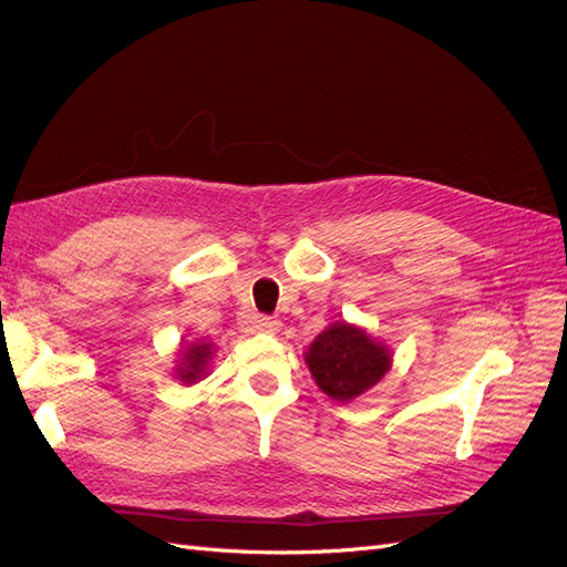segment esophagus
<instances>
[{
  "label": "esophagus",
  "mask_w": 567,
  "mask_h": 567,
  "mask_svg": "<svg viewBox=\"0 0 567 567\" xmlns=\"http://www.w3.org/2000/svg\"><path fill=\"white\" fill-rule=\"evenodd\" d=\"M255 329L262 333H277L281 329V321L274 317H255Z\"/></svg>",
  "instance_id": "1"
}]
</instances>
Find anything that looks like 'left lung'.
Listing matches in <instances>:
<instances>
[{
  "mask_svg": "<svg viewBox=\"0 0 567 567\" xmlns=\"http://www.w3.org/2000/svg\"><path fill=\"white\" fill-rule=\"evenodd\" d=\"M305 362L331 400L350 402L383 379L392 357L383 342L369 338L364 329L336 321L315 338Z\"/></svg>",
  "mask_w": 567,
  "mask_h": 567,
  "instance_id": "8db88e82",
  "label": "left lung"
}]
</instances>
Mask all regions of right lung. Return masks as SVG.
I'll return each mask as SVG.
<instances>
[{
    "label": "right lung",
    "mask_w": 567,
    "mask_h": 567,
    "mask_svg": "<svg viewBox=\"0 0 567 567\" xmlns=\"http://www.w3.org/2000/svg\"><path fill=\"white\" fill-rule=\"evenodd\" d=\"M213 342L208 340H196L182 352V362L177 367V379L186 385L198 383L200 379L208 375V364L213 359Z\"/></svg>",
    "instance_id": "1"
}]
</instances>
